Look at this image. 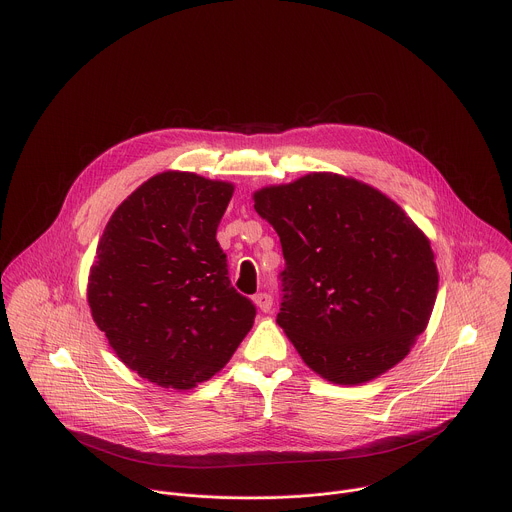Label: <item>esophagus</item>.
<instances>
[{
    "label": "esophagus",
    "instance_id": "34e87169",
    "mask_svg": "<svg viewBox=\"0 0 512 512\" xmlns=\"http://www.w3.org/2000/svg\"><path fill=\"white\" fill-rule=\"evenodd\" d=\"M254 304H256V308H258L260 312H270V308H272V296L266 294V292H260V294L254 296Z\"/></svg>",
    "mask_w": 512,
    "mask_h": 512
}]
</instances>
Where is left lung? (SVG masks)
<instances>
[{"label": "left lung", "instance_id": "1", "mask_svg": "<svg viewBox=\"0 0 512 512\" xmlns=\"http://www.w3.org/2000/svg\"><path fill=\"white\" fill-rule=\"evenodd\" d=\"M252 198L286 260L276 322L306 366L356 386L398 364L424 332L438 292L426 234L380 190L332 172Z\"/></svg>", "mask_w": 512, "mask_h": 512}]
</instances>
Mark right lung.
<instances>
[{
	"mask_svg": "<svg viewBox=\"0 0 512 512\" xmlns=\"http://www.w3.org/2000/svg\"><path fill=\"white\" fill-rule=\"evenodd\" d=\"M234 184L168 170L112 214L88 276L96 326L142 378L190 390L220 372L256 316L216 230Z\"/></svg>",
	"mask_w": 512,
	"mask_h": 512,
	"instance_id": "1",
	"label": "right lung"
}]
</instances>
